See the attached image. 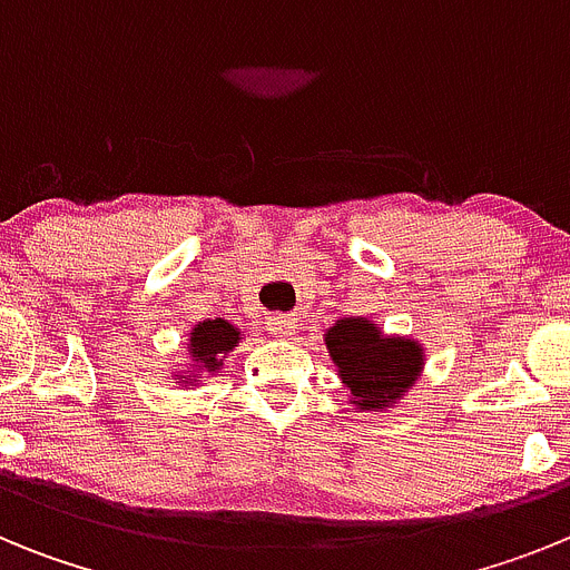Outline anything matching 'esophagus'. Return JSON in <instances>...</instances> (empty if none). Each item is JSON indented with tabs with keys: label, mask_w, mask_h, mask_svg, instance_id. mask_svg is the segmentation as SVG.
Masks as SVG:
<instances>
[{
	"label": "esophagus",
	"mask_w": 570,
	"mask_h": 570,
	"mask_svg": "<svg viewBox=\"0 0 570 570\" xmlns=\"http://www.w3.org/2000/svg\"><path fill=\"white\" fill-rule=\"evenodd\" d=\"M265 325H268L271 334H276V336H288L291 331H294V320H291L288 314H271Z\"/></svg>",
	"instance_id": "34e87169"
}]
</instances>
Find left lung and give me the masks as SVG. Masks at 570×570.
<instances>
[{
  "label": "left lung",
  "instance_id": "8db88e82",
  "mask_svg": "<svg viewBox=\"0 0 570 570\" xmlns=\"http://www.w3.org/2000/svg\"><path fill=\"white\" fill-rule=\"evenodd\" d=\"M325 345L360 411L387 407L420 376L422 347L400 336L385 340L367 320H340Z\"/></svg>",
  "mask_w": 570,
  "mask_h": 570
}]
</instances>
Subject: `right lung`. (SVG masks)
<instances>
[{
	"label": "right lung",
	"instance_id": "obj_1",
	"mask_svg": "<svg viewBox=\"0 0 570 570\" xmlns=\"http://www.w3.org/2000/svg\"><path fill=\"white\" fill-rule=\"evenodd\" d=\"M236 342H239V331L234 325H228L225 320H208L203 325H196L194 334H190V356H194L196 367L216 371L223 365L219 356L234 351Z\"/></svg>",
	"mask_w": 570,
	"mask_h": 570
}]
</instances>
